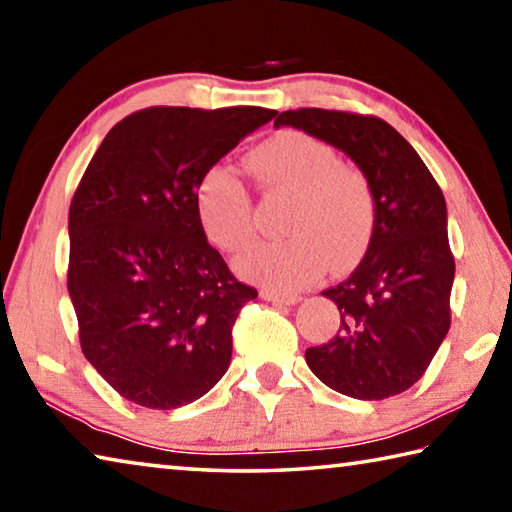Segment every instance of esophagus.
Listing matches in <instances>:
<instances>
[{"instance_id": "34e87169", "label": "esophagus", "mask_w": 512, "mask_h": 512, "mask_svg": "<svg viewBox=\"0 0 512 512\" xmlns=\"http://www.w3.org/2000/svg\"><path fill=\"white\" fill-rule=\"evenodd\" d=\"M262 298L268 302H280V305H298L302 300L300 293H282V291H273V289H262Z\"/></svg>"}]
</instances>
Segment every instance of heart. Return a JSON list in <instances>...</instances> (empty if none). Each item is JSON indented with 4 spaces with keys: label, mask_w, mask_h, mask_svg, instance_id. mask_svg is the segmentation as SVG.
<instances>
[{
    "label": "heart",
    "mask_w": 512,
    "mask_h": 512,
    "mask_svg": "<svg viewBox=\"0 0 512 512\" xmlns=\"http://www.w3.org/2000/svg\"><path fill=\"white\" fill-rule=\"evenodd\" d=\"M246 164L266 192L293 194L280 241L253 244L235 259L248 280L296 289L327 266L341 271L366 250L375 228V196L359 169L343 164L332 146L302 131H280L257 144ZM207 239L239 250L253 239V201L230 169H210L196 189Z\"/></svg>",
    "instance_id": "1"
}]
</instances>
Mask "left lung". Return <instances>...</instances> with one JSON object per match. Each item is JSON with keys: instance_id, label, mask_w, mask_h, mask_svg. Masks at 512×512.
<instances>
[{"instance_id": "1", "label": "left lung", "mask_w": 512, "mask_h": 512, "mask_svg": "<svg viewBox=\"0 0 512 512\" xmlns=\"http://www.w3.org/2000/svg\"><path fill=\"white\" fill-rule=\"evenodd\" d=\"M280 126L343 151L375 196L366 255L348 280L323 291L339 307V334L307 348V366L332 391L357 400L404 393L429 368L452 323L445 196L413 146L384 119L298 108L280 112Z\"/></svg>"}]
</instances>
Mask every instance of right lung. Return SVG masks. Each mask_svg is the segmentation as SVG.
<instances>
[{
	"instance_id": "add662e5",
	"label": "right lung",
	"mask_w": 512,
	"mask_h": 512,
	"mask_svg": "<svg viewBox=\"0 0 512 512\" xmlns=\"http://www.w3.org/2000/svg\"><path fill=\"white\" fill-rule=\"evenodd\" d=\"M275 110L153 106L110 128L69 205L67 289L81 350L146 409L203 397L232 359V327L257 289L207 244L201 178Z\"/></svg>"
}]
</instances>
